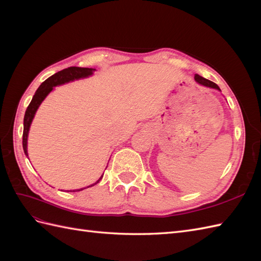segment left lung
I'll use <instances>...</instances> for the list:
<instances>
[{"mask_svg": "<svg viewBox=\"0 0 261 261\" xmlns=\"http://www.w3.org/2000/svg\"><path fill=\"white\" fill-rule=\"evenodd\" d=\"M195 81H196L197 83H198V84H200V85L204 86V87H209V88H213V89L220 90L219 86H218L217 84H215L213 82H210L209 80H206V78H203V77L199 76L198 74H196V75H195Z\"/></svg>", "mask_w": 261, "mask_h": 261, "instance_id": "1", "label": "left lung"}]
</instances>
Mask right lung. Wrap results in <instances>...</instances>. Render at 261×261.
Returning <instances> with one entry per match:
<instances>
[{
  "label": "right lung",
  "instance_id": "add662e5",
  "mask_svg": "<svg viewBox=\"0 0 261 261\" xmlns=\"http://www.w3.org/2000/svg\"><path fill=\"white\" fill-rule=\"evenodd\" d=\"M93 70H96L94 68H88V67H76V66H72L65 68L63 70H60L57 74L52 75L51 77H49L48 80H45L39 88L37 89L35 96L33 97V100L29 103L26 113H25V117H23V133H22V148H23V152L28 156V152H27V139H28V133H29V128L31 122H33L35 114L37 112V110L39 108V106L41 105V102L45 99V97L53 90V87L55 86H60L63 84H66L69 82H73L75 80H80V78H85L88 77L90 75H92ZM103 177L102 175L96 183L90 185L93 186L96 185L97 183L101 180V178ZM88 186V187H90ZM84 188L81 189H75L73 192H80L83 191ZM72 192V191H70Z\"/></svg>",
  "mask_w": 261,
  "mask_h": 261
}]
</instances>
